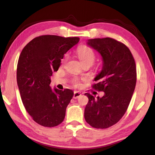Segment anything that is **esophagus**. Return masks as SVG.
I'll list each match as a JSON object with an SVG mask.
<instances>
[{"mask_svg": "<svg viewBox=\"0 0 155 155\" xmlns=\"http://www.w3.org/2000/svg\"><path fill=\"white\" fill-rule=\"evenodd\" d=\"M81 96V93H79V92H77V91H75L74 93V96H73V98H78V97H80Z\"/></svg>", "mask_w": 155, "mask_h": 155, "instance_id": "34e87169", "label": "esophagus"}]
</instances>
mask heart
Returning <instances> with one entry per match:
<instances>
[{
	"instance_id": "b5f03b06",
	"label": "heart",
	"mask_w": 155,
	"mask_h": 155,
	"mask_svg": "<svg viewBox=\"0 0 155 155\" xmlns=\"http://www.w3.org/2000/svg\"><path fill=\"white\" fill-rule=\"evenodd\" d=\"M76 53L82 64L84 62H91V64H93L94 61L95 55L94 52L87 46L81 45L78 47L76 51ZM74 83L77 84V81H74Z\"/></svg>"
}]
</instances>
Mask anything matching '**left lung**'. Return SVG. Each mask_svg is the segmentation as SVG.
Here are the masks:
<instances>
[{
    "label": "left lung",
    "mask_w": 155,
    "mask_h": 155,
    "mask_svg": "<svg viewBox=\"0 0 155 155\" xmlns=\"http://www.w3.org/2000/svg\"><path fill=\"white\" fill-rule=\"evenodd\" d=\"M87 45L102 57L103 67L94 78L98 81L94 88L104 94L95 99L84 94L88 98L84 118L91 127L107 128L120 120L129 105L137 82L135 62L127 46L113 38L88 39Z\"/></svg>",
    "instance_id": "obj_1"
}]
</instances>
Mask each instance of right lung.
Listing matches in <instances>:
<instances>
[{"instance_id": "right-lung-1", "label": "right lung", "mask_w": 155, "mask_h": 155, "mask_svg": "<svg viewBox=\"0 0 155 155\" xmlns=\"http://www.w3.org/2000/svg\"><path fill=\"white\" fill-rule=\"evenodd\" d=\"M79 39L40 36L29 42L20 54L16 81L22 103L32 119L42 126L56 127L64 120L74 92L52 89L51 77L58 71L64 54Z\"/></svg>"}]
</instances>
